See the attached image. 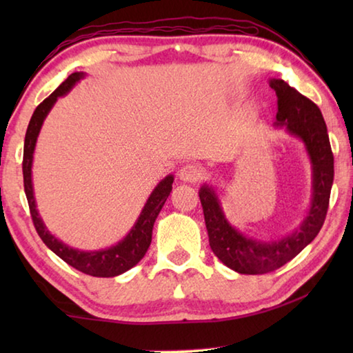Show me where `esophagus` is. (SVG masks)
I'll list each match as a JSON object with an SVG mask.
<instances>
[{
  "label": "esophagus",
  "mask_w": 353,
  "mask_h": 353,
  "mask_svg": "<svg viewBox=\"0 0 353 353\" xmlns=\"http://www.w3.org/2000/svg\"><path fill=\"white\" fill-rule=\"evenodd\" d=\"M204 177V171H202V168L199 165H193V163H188L185 165L181 168V171H179V179H181L182 182H198L201 181V179Z\"/></svg>",
  "instance_id": "esophagus-1"
}]
</instances>
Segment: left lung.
Masks as SVG:
<instances>
[{"mask_svg":"<svg viewBox=\"0 0 353 353\" xmlns=\"http://www.w3.org/2000/svg\"><path fill=\"white\" fill-rule=\"evenodd\" d=\"M270 87L276 90L279 105L274 126L285 128L286 132L305 145L312 163V204L305 219L290 235L280 240L263 241L236 230L227 221L214 188L207 183L202 185L199 199L208 243L213 254L227 268L240 274L276 271L308 246L325 221L333 183V154L319 107L282 79H271Z\"/></svg>","mask_w":353,"mask_h":353,"instance_id":"1","label":"left lung"}]
</instances>
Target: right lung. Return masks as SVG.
Instances as JSON below:
<instances>
[{"instance_id": "obj_1", "label": "right lung", "mask_w": 353, "mask_h": 353, "mask_svg": "<svg viewBox=\"0 0 353 353\" xmlns=\"http://www.w3.org/2000/svg\"><path fill=\"white\" fill-rule=\"evenodd\" d=\"M85 77V73L82 71H76V73L70 74L61 85H59L50 97H48L43 103L37 105L34 110L31 121L26 130L25 137V149H23V181H25V193L28 198L29 210H31L32 223L35 225V230L40 235L41 241H43L48 248L57 256L68 263L70 266L76 268L77 271L93 277H115L119 274L129 271L134 268L143 256H145L146 250L152 240V227L155 219H157L160 210L165 205L166 199L172 190V182H174V176L168 174L157 183V187L152 190L149 194L145 207L140 213L139 219L135 221L132 229L129 234L118 241L115 246L99 249V250H81L74 249L65 244L62 240H59L56 235H52L50 230L46 229L43 219L40 218L37 204H35L34 198V187H32V160H34V151L35 143H37V137L40 134V129L43 126L45 118L56 104V101L67 94L71 88H73L77 82Z\"/></svg>"}]
</instances>
